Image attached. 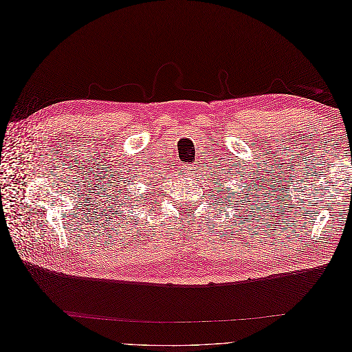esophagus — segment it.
Listing matches in <instances>:
<instances>
[{
  "label": "esophagus",
  "mask_w": 352,
  "mask_h": 352,
  "mask_svg": "<svg viewBox=\"0 0 352 352\" xmlns=\"http://www.w3.org/2000/svg\"><path fill=\"white\" fill-rule=\"evenodd\" d=\"M188 170H195V168H188Z\"/></svg>",
  "instance_id": "1"
}]
</instances>
